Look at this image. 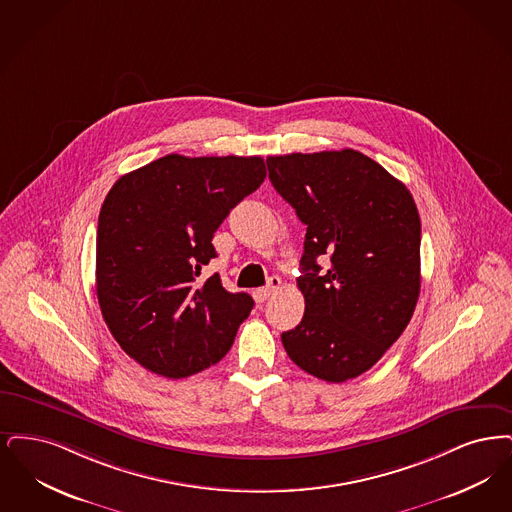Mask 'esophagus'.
<instances>
[{
    "label": "esophagus",
    "mask_w": 512,
    "mask_h": 512,
    "mask_svg": "<svg viewBox=\"0 0 512 512\" xmlns=\"http://www.w3.org/2000/svg\"><path fill=\"white\" fill-rule=\"evenodd\" d=\"M279 287H281V279H279V277H269L266 287L256 290L254 296H256L258 302H266L267 298H269L275 290L279 289Z\"/></svg>",
    "instance_id": "1"
}]
</instances>
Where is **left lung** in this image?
I'll return each instance as SVG.
<instances>
[{
	"label": "left lung",
	"mask_w": 512,
	"mask_h": 512,
	"mask_svg": "<svg viewBox=\"0 0 512 512\" xmlns=\"http://www.w3.org/2000/svg\"><path fill=\"white\" fill-rule=\"evenodd\" d=\"M277 193L306 225L302 321L290 359L327 382L369 371L405 331L421 292V218L409 189L354 151L267 158ZM329 257L330 267L316 264Z\"/></svg>",
	"instance_id": "obj_1"
}]
</instances>
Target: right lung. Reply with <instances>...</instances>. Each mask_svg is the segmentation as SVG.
Wrapping results in <instances>:
<instances>
[{
  "label": "right lung",
  "instance_id": "obj_1",
  "mask_svg": "<svg viewBox=\"0 0 512 512\" xmlns=\"http://www.w3.org/2000/svg\"><path fill=\"white\" fill-rule=\"evenodd\" d=\"M266 179L262 156L166 155L112 185L99 212L95 285L120 348L147 371L185 378L218 363L254 308L223 289L212 237Z\"/></svg>",
  "mask_w": 512,
  "mask_h": 512
}]
</instances>
